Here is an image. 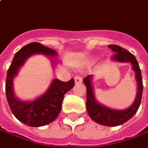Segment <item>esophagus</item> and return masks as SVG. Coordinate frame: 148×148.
Segmentation results:
<instances>
[{
	"instance_id": "obj_1",
	"label": "esophagus",
	"mask_w": 148,
	"mask_h": 148,
	"mask_svg": "<svg viewBox=\"0 0 148 148\" xmlns=\"http://www.w3.org/2000/svg\"><path fill=\"white\" fill-rule=\"evenodd\" d=\"M82 77H80V76H75V77H74V82H75V84H79V83L82 82Z\"/></svg>"
}]
</instances>
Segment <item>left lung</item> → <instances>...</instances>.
I'll list each match as a JSON object with an SVG mask.
<instances>
[{
    "mask_svg": "<svg viewBox=\"0 0 148 148\" xmlns=\"http://www.w3.org/2000/svg\"><path fill=\"white\" fill-rule=\"evenodd\" d=\"M109 49L115 53L112 56L113 61L119 62H130L132 64V69L135 72V78L138 84V92L136 98L132 105L124 110H115L106 108L97 102L94 95L93 87L91 84L92 75H88L83 78V82L87 87V103L86 108L88 115L96 123L106 126H116L126 122L136 113L139 105L141 103L143 95V80H142L141 70L135 57L126 49L118 45H111L108 46Z\"/></svg>",
    "mask_w": 148,
    "mask_h": 148,
    "instance_id": "1",
    "label": "left lung"
}]
</instances>
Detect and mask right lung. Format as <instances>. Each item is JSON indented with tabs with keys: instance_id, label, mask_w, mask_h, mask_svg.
Returning a JSON list of instances; mask_svg holds the SVG:
<instances>
[{
	"instance_id": "obj_1",
	"label": "right lung",
	"mask_w": 148,
	"mask_h": 148,
	"mask_svg": "<svg viewBox=\"0 0 148 148\" xmlns=\"http://www.w3.org/2000/svg\"><path fill=\"white\" fill-rule=\"evenodd\" d=\"M36 53L53 58L57 57V53L53 49L40 43L35 42L25 45L15 53L7 72L5 82L7 101L13 114L21 122L32 127L43 126L55 120L61 112L64 95L74 86V78L68 82H62L55 78L48 91L39 98L31 102L19 100L14 93L13 80L25 61Z\"/></svg>"
}]
</instances>
